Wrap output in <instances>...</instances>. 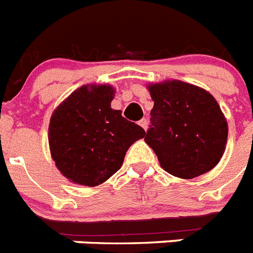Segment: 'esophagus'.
<instances>
[{"label": "esophagus", "mask_w": 253, "mask_h": 253, "mask_svg": "<svg viewBox=\"0 0 253 253\" xmlns=\"http://www.w3.org/2000/svg\"><path fill=\"white\" fill-rule=\"evenodd\" d=\"M139 125L141 127H143L144 130H146V128H148V120L143 118V120H141V121H139Z\"/></svg>", "instance_id": "esophagus-1"}]
</instances>
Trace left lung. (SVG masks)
<instances>
[{"label": "left lung", "instance_id": "obj_1", "mask_svg": "<svg viewBox=\"0 0 253 253\" xmlns=\"http://www.w3.org/2000/svg\"><path fill=\"white\" fill-rule=\"evenodd\" d=\"M154 107L145 143L165 171L194 179L220 162L228 123L216 99L205 88L179 80L148 84Z\"/></svg>", "mask_w": 253, "mask_h": 253}]
</instances>
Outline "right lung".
<instances>
[{"label":"right lung","instance_id":"obj_1","mask_svg":"<svg viewBox=\"0 0 253 253\" xmlns=\"http://www.w3.org/2000/svg\"><path fill=\"white\" fill-rule=\"evenodd\" d=\"M110 84H84L60 103L50 118L48 145L55 166L69 181L96 186L121 169L144 128L110 107Z\"/></svg>","mask_w":253,"mask_h":253}]
</instances>
